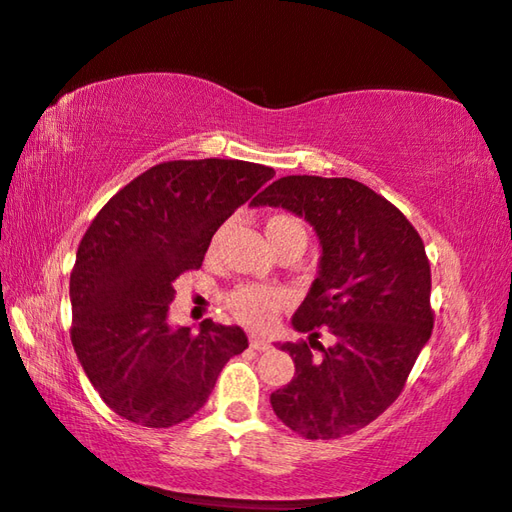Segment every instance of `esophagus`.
I'll use <instances>...</instances> for the list:
<instances>
[{"instance_id":"obj_1","label":"esophagus","mask_w":512,"mask_h":512,"mask_svg":"<svg viewBox=\"0 0 512 512\" xmlns=\"http://www.w3.org/2000/svg\"><path fill=\"white\" fill-rule=\"evenodd\" d=\"M250 347L257 352H268L273 345H270V341L266 339H259V336H250Z\"/></svg>"}]
</instances>
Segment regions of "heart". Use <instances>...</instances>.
Wrapping results in <instances>:
<instances>
[{"instance_id": "heart-1", "label": "heart", "mask_w": 512, "mask_h": 512, "mask_svg": "<svg viewBox=\"0 0 512 512\" xmlns=\"http://www.w3.org/2000/svg\"><path fill=\"white\" fill-rule=\"evenodd\" d=\"M264 233L266 239L273 246V250L286 248L292 244H301L306 248L308 235L306 228L288 213H270L264 217ZM222 231H215L209 242V255H213L217 246H220ZM290 292L286 288L275 286H257V284H242L228 292L224 303L233 317L248 325L253 330H266L275 323L277 314L290 306Z\"/></svg>"}]
</instances>
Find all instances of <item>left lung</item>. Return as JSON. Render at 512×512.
<instances>
[{
	"mask_svg": "<svg viewBox=\"0 0 512 512\" xmlns=\"http://www.w3.org/2000/svg\"><path fill=\"white\" fill-rule=\"evenodd\" d=\"M253 204L306 217L321 239L319 277L292 317L310 339L281 345L295 376L270 394V405L308 440L350 436L400 396L431 336L422 237L394 204L352 178L286 176ZM321 331L331 332L330 348L318 343Z\"/></svg>",
	"mask_w": 512,
	"mask_h": 512,
	"instance_id": "1",
	"label": "left lung"
}]
</instances>
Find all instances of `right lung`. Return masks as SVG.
<instances>
[{
	"label": "right lung",
	"instance_id": "obj_1",
	"mask_svg": "<svg viewBox=\"0 0 512 512\" xmlns=\"http://www.w3.org/2000/svg\"><path fill=\"white\" fill-rule=\"evenodd\" d=\"M275 169L246 160H169L110 198L85 231L70 275V339L118 416L167 429L198 413L248 339L204 319L171 328L173 281L198 270L213 233Z\"/></svg>",
	"mask_w": 512,
	"mask_h": 512
}]
</instances>
